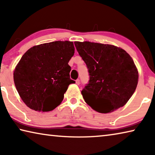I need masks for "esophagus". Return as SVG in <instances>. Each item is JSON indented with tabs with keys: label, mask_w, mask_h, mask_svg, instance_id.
Listing matches in <instances>:
<instances>
[{
	"label": "esophagus",
	"mask_w": 155,
	"mask_h": 155,
	"mask_svg": "<svg viewBox=\"0 0 155 155\" xmlns=\"http://www.w3.org/2000/svg\"><path fill=\"white\" fill-rule=\"evenodd\" d=\"M76 84H77V85H79L80 84V80L79 79H77V80H76Z\"/></svg>",
	"instance_id": "esophagus-1"
}]
</instances>
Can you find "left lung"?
<instances>
[{
  "instance_id": "left-lung-1",
  "label": "left lung",
  "mask_w": 155,
  "mask_h": 155,
  "mask_svg": "<svg viewBox=\"0 0 155 155\" xmlns=\"http://www.w3.org/2000/svg\"><path fill=\"white\" fill-rule=\"evenodd\" d=\"M74 45L90 76L81 91L85 103L102 114L124 106L134 94L139 79L131 57L124 49L111 44L74 41Z\"/></svg>"
}]
</instances>
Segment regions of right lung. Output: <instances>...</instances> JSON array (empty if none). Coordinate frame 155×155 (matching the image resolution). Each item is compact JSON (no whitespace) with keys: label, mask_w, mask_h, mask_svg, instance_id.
Wrapping results in <instances>:
<instances>
[{"label":"right lung","mask_w":155,"mask_h":155,"mask_svg":"<svg viewBox=\"0 0 155 155\" xmlns=\"http://www.w3.org/2000/svg\"><path fill=\"white\" fill-rule=\"evenodd\" d=\"M72 41H55L31 47L23 54L14 71L18 94L26 105L38 112L50 111L59 105L70 84L74 55Z\"/></svg>","instance_id":"1"}]
</instances>
